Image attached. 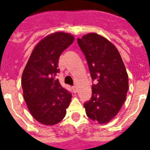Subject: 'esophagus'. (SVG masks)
<instances>
[{"mask_svg": "<svg viewBox=\"0 0 150 150\" xmlns=\"http://www.w3.org/2000/svg\"><path fill=\"white\" fill-rule=\"evenodd\" d=\"M73 91H74V92H75V93H76V92H77V87H76V86H73Z\"/></svg>", "mask_w": 150, "mask_h": 150, "instance_id": "1", "label": "esophagus"}]
</instances>
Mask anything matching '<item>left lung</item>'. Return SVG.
I'll return each mask as SVG.
<instances>
[{
  "instance_id": "8db88e82",
  "label": "left lung",
  "mask_w": 150,
  "mask_h": 150,
  "mask_svg": "<svg viewBox=\"0 0 150 150\" xmlns=\"http://www.w3.org/2000/svg\"><path fill=\"white\" fill-rule=\"evenodd\" d=\"M79 46L88 62L92 81L91 99L83 104L87 116L100 124L117 115L126 99L129 77L116 46L95 33L78 38Z\"/></svg>"
}]
</instances>
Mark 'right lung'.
Listing matches in <instances>:
<instances>
[{"instance_id": "1", "label": "right lung", "mask_w": 150, "mask_h": 150, "mask_svg": "<svg viewBox=\"0 0 150 150\" xmlns=\"http://www.w3.org/2000/svg\"><path fill=\"white\" fill-rule=\"evenodd\" d=\"M74 41L69 34L57 32L40 42L31 54L22 73L21 86L28 109L35 120L54 125L65 116L71 93L62 88L55 76L59 59Z\"/></svg>"}]
</instances>
